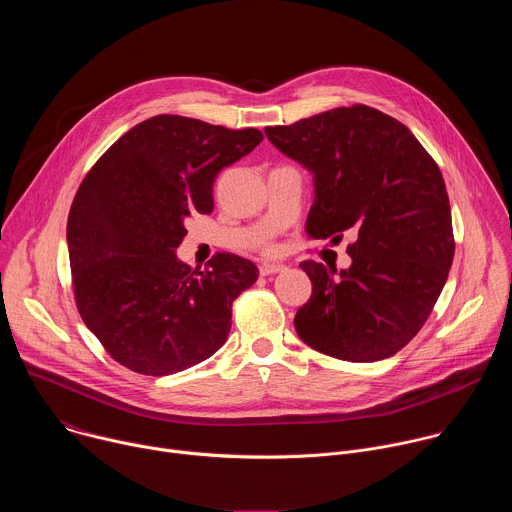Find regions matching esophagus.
<instances>
[{"instance_id": "obj_1", "label": "esophagus", "mask_w": 512, "mask_h": 512, "mask_svg": "<svg viewBox=\"0 0 512 512\" xmlns=\"http://www.w3.org/2000/svg\"><path fill=\"white\" fill-rule=\"evenodd\" d=\"M281 269H283L281 263H269V261H265V263L259 265V273H261V275H273V273H279Z\"/></svg>"}]
</instances>
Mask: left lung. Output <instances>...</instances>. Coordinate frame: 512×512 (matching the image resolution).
Here are the masks:
<instances>
[{
    "mask_svg": "<svg viewBox=\"0 0 512 512\" xmlns=\"http://www.w3.org/2000/svg\"><path fill=\"white\" fill-rule=\"evenodd\" d=\"M267 139L314 174L306 233H344L348 269L304 261L312 298L296 314L298 336L350 362L399 352L425 324L454 261L452 210L440 168L397 119L367 107H338Z\"/></svg>",
    "mask_w": 512,
    "mask_h": 512,
    "instance_id": "left-lung-1",
    "label": "left lung"
}]
</instances>
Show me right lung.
Wrapping results in <instances>:
<instances>
[{
    "instance_id": "obj_1",
    "label": "right lung",
    "mask_w": 512,
    "mask_h": 512,
    "mask_svg": "<svg viewBox=\"0 0 512 512\" xmlns=\"http://www.w3.org/2000/svg\"><path fill=\"white\" fill-rule=\"evenodd\" d=\"M259 129L156 115L121 135L72 200L66 243L79 314L105 350L139 375H174L227 342L233 302L259 269L216 253L178 261L192 212H212V184L251 154Z\"/></svg>"
}]
</instances>
